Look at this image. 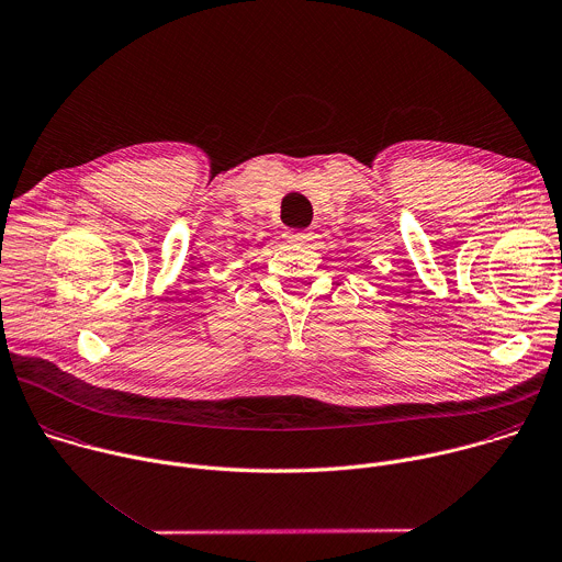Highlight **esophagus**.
<instances>
[{
    "label": "esophagus",
    "mask_w": 562,
    "mask_h": 562,
    "mask_svg": "<svg viewBox=\"0 0 562 562\" xmlns=\"http://www.w3.org/2000/svg\"><path fill=\"white\" fill-rule=\"evenodd\" d=\"M286 238L291 243H308L313 240V232L311 229H302V232H286Z\"/></svg>",
    "instance_id": "obj_1"
}]
</instances>
